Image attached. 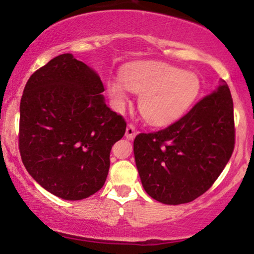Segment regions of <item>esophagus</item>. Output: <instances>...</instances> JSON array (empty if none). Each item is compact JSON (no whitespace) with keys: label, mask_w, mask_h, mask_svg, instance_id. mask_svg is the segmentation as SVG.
Returning <instances> with one entry per match:
<instances>
[{"label":"esophagus","mask_w":254,"mask_h":254,"mask_svg":"<svg viewBox=\"0 0 254 254\" xmlns=\"http://www.w3.org/2000/svg\"><path fill=\"white\" fill-rule=\"evenodd\" d=\"M136 136V127H133L132 124H129L127 127V130H125V137L127 139H133Z\"/></svg>","instance_id":"34e87169"}]
</instances>
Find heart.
Segmentation results:
<instances>
[{
	"label": "heart",
	"mask_w": 254,
	"mask_h": 254,
	"mask_svg": "<svg viewBox=\"0 0 254 254\" xmlns=\"http://www.w3.org/2000/svg\"><path fill=\"white\" fill-rule=\"evenodd\" d=\"M121 80H111L107 92L121 110L127 101V89L139 94L138 109L145 121L155 127L170 125L193 105L199 94L196 72L155 61H139L124 65Z\"/></svg>",
	"instance_id": "1"
}]
</instances>
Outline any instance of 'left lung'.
Listing matches in <instances>:
<instances>
[{"label": "left lung", "instance_id": "left-lung-1", "mask_svg": "<svg viewBox=\"0 0 254 254\" xmlns=\"http://www.w3.org/2000/svg\"><path fill=\"white\" fill-rule=\"evenodd\" d=\"M233 99L226 81L164 130L139 133L133 155L143 189L160 203L192 202L228 164L235 142Z\"/></svg>", "mask_w": 254, "mask_h": 254}]
</instances>
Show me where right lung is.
Returning a JSON list of instances; mask_svg holds the SVG:
<instances>
[{
	"label": "right lung",
	"instance_id": "right-lung-1",
	"mask_svg": "<svg viewBox=\"0 0 254 254\" xmlns=\"http://www.w3.org/2000/svg\"><path fill=\"white\" fill-rule=\"evenodd\" d=\"M94 69L71 54L52 58L28 78L20 103L19 148L26 170L65 200L104 186L112 145L127 123L105 104Z\"/></svg>",
	"mask_w": 254,
	"mask_h": 254
}]
</instances>
